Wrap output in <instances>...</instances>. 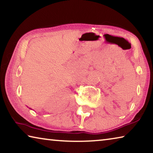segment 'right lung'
Returning a JSON list of instances; mask_svg holds the SVG:
<instances>
[{"label": "right lung", "mask_w": 153, "mask_h": 153, "mask_svg": "<svg viewBox=\"0 0 153 153\" xmlns=\"http://www.w3.org/2000/svg\"><path fill=\"white\" fill-rule=\"evenodd\" d=\"M30 109H31V108H30Z\"/></svg>", "instance_id": "1"}]
</instances>
